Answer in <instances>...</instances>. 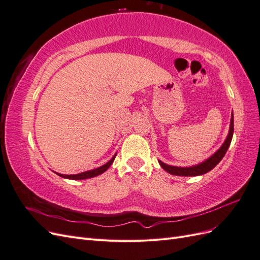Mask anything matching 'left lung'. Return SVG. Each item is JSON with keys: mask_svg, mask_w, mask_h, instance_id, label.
<instances>
[{"mask_svg": "<svg viewBox=\"0 0 260 260\" xmlns=\"http://www.w3.org/2000/svg\"><path fill=\"white\" fill-rule=\"evenodd\" d=\"M233 127L234 125H233V113H232L231 120H230V129H229V133H228V137H226L225 141L223 142V144L220 146L218 151L212 154L210 157H208L206 160H204L198 165H194V166H190V167L170 166V165L165 164L161 160H158V162L165 171H167L168 174L174 175V176L195 177V176H202L204 174H207L208 171L214 169L217 165L221 161L223 156L225 155L228 148H229V146L231 144V141H232Z\"/></svg>", "mask_w": 260, "mask_h": 260, "instance_id": "8db88e82", "label": "left lung"}]
</instances>
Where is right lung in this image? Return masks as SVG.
<instances>
[{"mask_svg":"<svg viewBox=\"0 0 260 260\" xmlns=\"http://www.w3.org/2000/svg\"><path fill=\"white\" fill-rule=\"evenodd\" d=\"M117 153L112 157L111 160H108L105 165L103 166H101L99 168L95 169H92V170H88V171H84L81 172V174H78V175H61V174H57L59 177L61 178H65V179H70V180H84V179H89V178H93V177H96L99 175H102L103 172H105L109 167H111V165L114 162L115 160V157H116Z\"/></svg>","mask_w":260,"mask_h":260,"instance_id":"obj_1","label":"right lung"}]
</instances>
